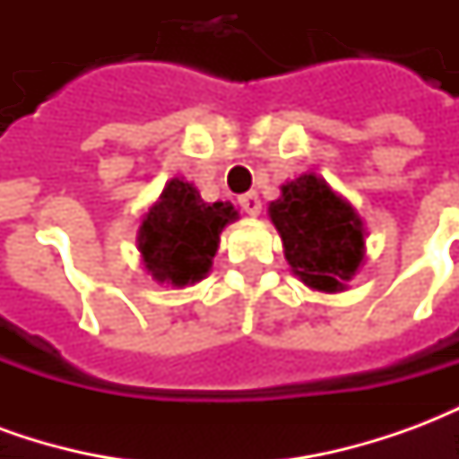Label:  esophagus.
Returning <instances> with one entry per match:
<instances>
[{"instance_id": "1", "label": "esophagus", "mask_w": 459, "mask_h": 459, "mask_svg": "<svg viewBox=\"0 0 459 459\" xmlns=\"http://www.w3.org/2000/svg\"><path fill=\"white\" fill-rule=\"evenodd\" d=\"M238 201H240V206H243V211H246L248 216H258L260 209H263V204H260V196L255 194V191H248V194H243Z\"/></svg>"}]
</instances>
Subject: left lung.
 I'll return each mask as SVG.
<instances>
[{
  "instance_id": "1",
  "label": "left lung",
  "mask_w": 459,
  "mask_h": 459,
  "mask_svg": "<svg viewBox=\"0 0 459 459\" xmlns=\"http://www.w3.org/2000/svg\"><path fill=\"white\" fill-rule=\"evenodd\" d=\"M268 216L292 275L317 292H342L366 258V229L349 201L309 171L280 186Z\"/></svg>"
}]
</instances>
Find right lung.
Listing matches in <instances>:
<instances>
[{
  "label": "right lung",
  "mask_w": 459,
  "mask_h": 459,
  "mask_svg": "<svg viewBox=\"0 0 459 459\" xmlns=\"http://www.w3.org/2000/svg\"><path fill=\"white\" fill-rule=\"evenodd\" d=\"M238 219L230 201L201 199L199 189L174 177L160 199L144 211L137 229V250L152 280L186 288L209 275L221 230Z\"/></svg>",
  "instance_id": "add662e5"
}]
</instances>
